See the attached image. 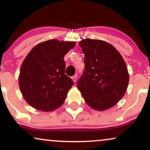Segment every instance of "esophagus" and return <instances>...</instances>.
<instances>
[{
  "label": "esophagus",
  "mask_w": 150,
  "mask_h": 150,
  "mask_svg": "<svg viewBox=\"0 0 150 150\" xmlns=\"http://www.w3.org/2000/svg\"><path fill=\"white\" fill-rule=\"evenodd\" d=\"M77 79H78V75L77 74H75L74 76H73L71 77V79L73 80L74 83H76V82Z\"/></svg>",
  "instance_id": "34e87169"
}]
</instances>
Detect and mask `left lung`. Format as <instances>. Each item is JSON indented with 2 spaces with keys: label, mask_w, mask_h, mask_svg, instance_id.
Instances as JSON below:
<instances>
[{
  "label": "left lung",
  "mask_w": 150,
  "mask_h": 150,
  "mask_svg": "<svg viewBox=\"0 0 150 150\" xmlns=\"http://www.w3.org/2000/svg\"><path fill=\"white\" fill-rule=\"evenodd\" d=\"M85 70L77 83L86 103L97 110L108 109L124 96L129 82L126 63L108 43L85 39L79 42Z\"/></svg>",
  "instance_id": "1"
}]
</instances>
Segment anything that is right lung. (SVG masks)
<instances>
[{"label":"right lung","instance_id":"obj_1","mask_svg":"<svg viewBox=\"0 0 150 150\" xmlns=\"http://www.w3.org/2000/svg\"><path fill=\"white\" fill-rule=\"evenodd\" d=\"M76 42L51 40L40 43L22 63L19 86L30 106L42 111H52L62 105L74 85L65 74L64 56Z\"/></svg>","mask_w":150,"mask_h":150}]
</instances>
